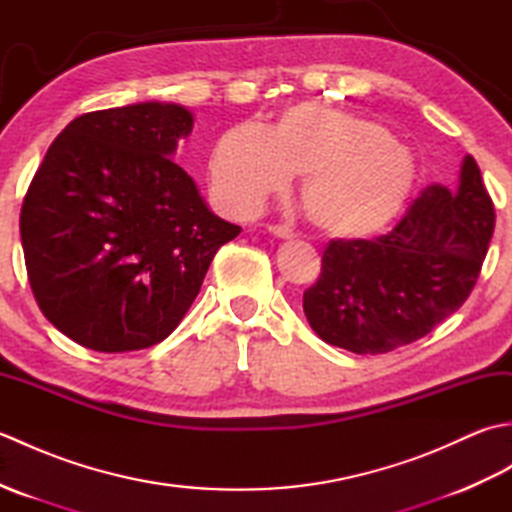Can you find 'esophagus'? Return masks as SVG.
<instances>
[{
  "label": "esophagus",
  "mask_w": 512,
  "mask_h": 512,
  "mask_svg": "<svg viewBox=\"0 0 512 512\" xmlns=\"http://www.w3.org/2000/svg\"><path fill=\"white\" fill-rule=\"evenodd\" d=\"M268 233L279 237V239H290L292 237V231H290L286 224H270L268 226Z\"/></svg>",
  "instance_id": "1"
}]
</instances>
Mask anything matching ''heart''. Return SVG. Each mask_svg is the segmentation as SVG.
I'll list each match as a JSON object with an SVG mask.
<instances>
[{"instance_id": "heart-1", "label": "heart", "mask_w": 512, "mask_h": 512, "mask_svg": "<svg viewBox=\"0 0 512 512\" xmlns=\"http://www.w3.org/2000/svg\"><path fill=\"white\" fill-rule=\"evenodd\" d=\"M211 184L228 209L250 213L303 176L306 220L334 239H367L396 220L416 180L409 151L383 125L321 103L290 107L273 132L237 125L217 140Z\"/></svg>"}]
</instances>
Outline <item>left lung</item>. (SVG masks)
I'll use <instances>...</instances> for the list:
<instances>
[{"label": "left lung", "mask_w": 512, "mask_h": 512, "mask_svg": "<svg viewBox=\"0 0 512 512\" xmlns=\"http://www.w3.org/2000/svg\"><path fill=\"white\" fill-rule=\"evenodd\" d=\"M495 228V206L473 156L458 189L429 184L391 231L330 239L303 312L325 343L385 354L427 336L469 299Z\"/></svg>", "instance_id": "1"}]
</instances>
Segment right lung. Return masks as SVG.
Wrapping results in <instances>:
<instances>
[{
    "label": "right lung",
    "instance_id": "right-lung-1",
    "mask_svg": "<svg viewBox=\"0 0 512 512\" xmlns=\"http://www.w3.org/2000/svg\"><path fill=\"white\" fill-rule=\"evenodd\" d=\"M191 127L173 103L88 112L43 156L21 204V246L43 317L74 343L121 354L167 339L242 231L171 160Z\"/></svg>",
    "mask_w": 512,
    "mask_h": 512
}]
</instances>
